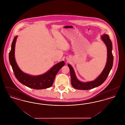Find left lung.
Returning a JSON list of instances; mask_svg holds the SVG:
<instances>
[{
    "mask_svg": "<svg viewBox=\"0 0 125 125\" xmlns=\"http://www.w3.org/2000/svg\"><path fill=\"white\" fill-rule=\"evenodd\" d=\"M101 39L105 43L107 51V62L103 71L95 80L87 82H82L79 80L76 76L73 67L69 64H67L70 72L72 86L77 89L89 90L97 87L104 83L106 80L112 68L113 62V56L112 53L113 45L109 36L104 34L101 36Z\"/></svg>",
    "mask_w": 125,
    "mask_h": 125,
    "instance_id": "obj_1",
    "label": "left lung"
}]
</instances>
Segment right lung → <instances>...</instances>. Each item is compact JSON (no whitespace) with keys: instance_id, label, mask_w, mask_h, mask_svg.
<instances>
[{"instance_id":"right-lung-1","label":"right lung","mask_w":125,"mask_h":125,"mask_svg":"<svg viewBox=\"0 0 125 125\" xmlns=\"http://www.w3.org/2000/svg\"><path fill=\"white\" fill-rule=\"evenodd\" d=\"M17 36H15L12 41L11 50L9 54L10 63L15 77L21 83L31 89H42L51 87L57 73L65 65V62L62 61L59 62L41 75L34 76L25 73L19 67L15 59V47Z\"/></svg>"}]
</instances>
